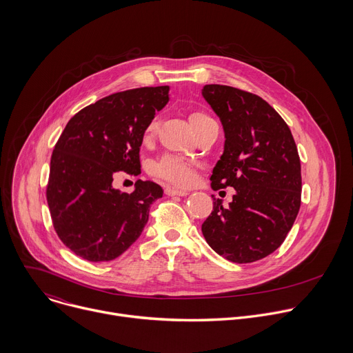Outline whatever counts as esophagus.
<instances>
[{
  "label": "esophagus",
  "mask_w": 353,
  "mask_h": 353,
  "mask_svg": "<svg viewBox=\"0 0 353 353\" xmlns=\"http://www.w3.org/2000/svg\"><path fill=\"white\" fill-rule=\"evenodd\" d=\"M165 192H166L168 195H170V196H173V195L184 196V195H187V194H188V191H185V190H179V188H173V187H166Z\"/></svg>",
  "instance_id": "obj_1"
}]
</instances>
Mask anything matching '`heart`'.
I'll list each match as a JSON object with an SVG mask.
<instances>
[{
    "mask_svg": "<svg viewBox=\"0 0 353 353\" xmlns=\"http://www.w3.org/2000/svg\"><path fill=\"white\" fill-rule=\"evenodd\" d=\"M188 121H190L191 127L194 128V131L198 134L201 130L205 128L214 120L204 112L194 110L188 114ZM157 130H158V121H157V119H154L143 130V134H142L143 143H149L150 141H152V138L157 134ZM154 172L158 177H161V179L166 180L168 183L177 185V187H187V185L192 184L195 180V172H194L192 166L188 162H185L180 158H176V157H165L163 159H161L155 165Z\"/></svg>",
    "mask_w": 353,
    "mask_h": 353,
    "instance_id": "heart-1",
    "label": "heart"
}]
</instances>
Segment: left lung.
<instances>
[{
  "label": "left lung",
  "mask_w": 353,
  "mask_h": 353,
  "mask_svg": "<svg viewBox=\"0 0 353 353\" xmlns=\"http://www.w3.org/2000/svg\"><path fill=\"white\" fill-rule=\"evenodd\" d=\"M203 96L225 131L223 154L211 185L233 187L236 194L228 208L214 198V211L201 230L226 260L259 261L283 243L297 216V146L288 124L260 96L226 85H205Z\"/></svg>",
  "instance_id": "1"
}]
</instances>
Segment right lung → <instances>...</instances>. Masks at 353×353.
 <instances>
[{"instance_id":"right-lung-1","label":"right lung","mask_w":353,"mask_h":353,"mask_svg":"<svg viewBox=\"0 0 353 353\" xmlns=\"http://www.w3.org/2000/svg\"><path fill=\"white\" fill-rule=\"evenodd\" d=\"M169 102V86L117 92L78 112L60 135L46 190L60 240L83 260L112 261L141 236L163 190L137 180L131 194L113 187L119 172L141 173L146 125Z\"/></svg>"}]
</instances>
